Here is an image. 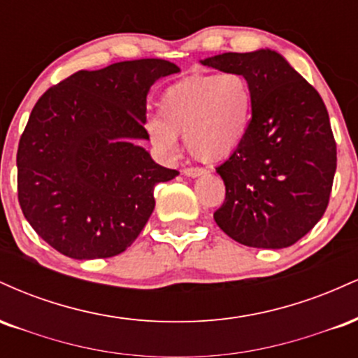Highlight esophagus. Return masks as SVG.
Wrapping results in <instances>:
<instances>
[{"label":"esophagus","instance_id":"1","mask_svg":"<svg viewBox=\"0 0 358 358\" xmlns=\"http://www.w3.org/2000/svg\"><path fill=\"white\" fill-rule=\"evenodd\" d=\"M205 173H207V171L200 166H188L183 170V175L192 176V178H195V176H200V175H205Z\"/></svg>","mask_w":358,"mask_h":358}]
</instances>
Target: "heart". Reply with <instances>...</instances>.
<instances>
[{
    "label": "heart",
    "mask_w": 358,
    "mask_h": 358,
    "mask_svg": "<svg viewBox=\"0 0 358 358\" xmlns=\"http://www.w3.org/2000/svg\"><path fill=\"white\" fill-rule=\"evenodd\" d=\"M252 90L237 72L192 76L170 85L158 102V117L148 121L151 143L163 155L176 151L183 134L187 150L203 162H219L248 134Z\"/></svg>",
    "instance_id": "obj_1"
}]
</instances>
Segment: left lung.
Here are the masks:
<instances>
[{
    "mask_svg": "<svg viewBox=\"0 0 358 358\" xmlns=\"http://www.w3.org/2000/svg\"><path fill=\"white\" fill-rule=\"evenodd\" d=\"M202 64L242 73L252 90L248 134L217 166L225 200L213 219L239 244L289 248L315 227L330 200L336 143L324 102L269 48L222 53Z\"/></svg>",
    "mask_w": 358,
    "mask_h": 358,
    "instance_id": "1",
    "label": "left lung"
}]
</instances>
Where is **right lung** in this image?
<instances>
[{
	"instance_id": "obj_1",
	"label": "right lung",
	"mask_w": 358,
	"mask_h": 358,
	"mask_svg": "<svg viewBox=\"0 0 358 358\" xmlns=\"http://www.w3.org/2000/svg\"><path fill=\"white\" fill-rule=\"evenodd\" d=\"M180 72L162 59L79 71L36 101L20 138L18 202L42 239L72 259L113 257L136 241L155 208V187L178 175L136 139L146 96Z\"/></svg>"
}]
</instances>
